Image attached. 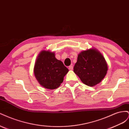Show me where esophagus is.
I'll list each match as a JSON object with an SVG mask.
<instances>
[{"label":"esophagus","mask_w":129,"mask_h":129,"mask_svg":"<svg viewBox=\"0 0 129 129\" xmlns=\"http://www.w3.org/2000/svg\"><path fill=\"white\" fill-rule=\"evenodd\" d=\"M68 69L70 70V71H72V70L73 69V66H69Z\"/></svg>","instance_id":"34e87169"}]
</instances>
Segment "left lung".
<instances>
[{"label":"left lung","instance_id":"left-lung-1","mask_svg":"<svg viewBox=\"0 0 129 129\" xmlns=\"http://www.w3.org/2000/svg\"><path fill=\"white\" fill-rule=\"evenodd\" d=\"M108 64L99 50L92 48L78 54L74 72L82 82L90 87L100 83L106 75Z\"/></svg>","mask_w":129,"mask_h":129}]
</instances>
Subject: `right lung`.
<instances>
[{
    "label": "right lung",
    "instance_id": "right-lung-1",
    "mask_svg": "<svg viewBox=\"0 0 129 129\" xmlns=\"http://www.w3.org/2000/svg\"><path fill=\"white\" fill-rule=\"evenodd\" d=\"M69 70L56 58L54 52L43 50L39 54L34 67V74L39 84L46 89L59 87Z\"/></svg>",
    "mask_w": 129,
    "mask_h": 129
}]
</instances>
